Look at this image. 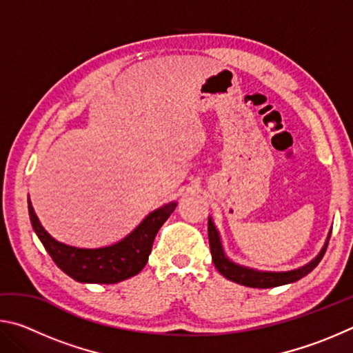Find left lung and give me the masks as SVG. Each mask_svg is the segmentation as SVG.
<instances>
[{"mask_svg":"<svg viewBox=\"0 0 353 353\" xmlns=\"http://www.w3.org/2000/svg\"><path fill=\"white\" fill-rule=\"evenodd\" d=\"M330 234H328L327 241L324 244V248L321 249V252L316 255L312 261L307 263L305 266L297 268V270H292V271H285V272L256 271V270H252V268L236 265V263L227 259V255L224 254L223 244H221L219 232L216 227H214L212 218H208V243H210L214 268H216V270L223 274L225 279H229L235 283L249 286V288H274V286L292 283V282H297V280H301L302 277H305L308 272H312L314 268L319 265L322 256H324L328 246V240H330Z\"/></svg>","mask_w":353,"mask_h":353,"instance_id":"obj_1","label":"left lung"}]
</instances>
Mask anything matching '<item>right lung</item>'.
<instances>
[{
	"label": "right lung",
	"mask_w": 353,
	"mask_h": 353,
	"mask_svg": "<svg viewBox=\"0 0 353 353\" xmlns=\"http://www.w3.org/2000/svg\"><path fill=\"white\" fill-rule=\"evenodd\" d=\"M176 205L177 202H170L151 212L126 238L112 246L82 249L63 244L48 234L28 198L31 224L46 252L67 276L81 283H118L137 276L148 263L159 229Z\"/></svg>",
	"instance_id": "right-lung-1"
}]
</instances>
